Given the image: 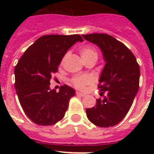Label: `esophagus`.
Returning a JSON list of instances; mask_svg holds the SVG:
<instances>
[{
    "mask_svg": "<svg viewBox=\"0 0 154 154\" xmlns=\"http://www.w3.org/2000/svg\"><path fill=\"white\" fill-rule=\"evenodd\" d=\"M76 95L79 96H82V97H84V96H85V93H82V92H76Z\"/></svg>",
    "mask_w": 154,
    "mask_h": 154,
    "instance_id": "esophagus-1",
    "label": "esophagus"
}]
</instances>
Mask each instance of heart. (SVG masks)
Here are the masks:
<instances>
[{
  "mask_svg": "<svg viewBox=\"0 0 154 154\" xmlns=\"http://www.w3.org/2000/svg\"><path fill=\"white\" fill-rule=\"evenodd\" d=\"M79 53L84 62H87L89 61L97 60L98 53L94 47L90 45H83L80 47ZM69 54H65L62 58L61 64H63ZM92 82V78L89 75H76L72 79V84L78 89H83L85 85L89 84Z\"/></svg>",
  "mask_w": 154,
  "mask_h": 154,
  "instance_id": "b5f03b06",
  "label": "heart"
}]
</instances>
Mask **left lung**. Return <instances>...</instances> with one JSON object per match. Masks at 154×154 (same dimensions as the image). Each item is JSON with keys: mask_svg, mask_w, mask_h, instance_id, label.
Returning <instances> with one entry per match:
<instances>
[{"mask_svg": "<svg viewBox=\"0 0 154 154\" xmlns=\"http://www.w3.org/2000/svg\"><path fill=\"white\" fill-rule=\"evenodd\" d=\"M82 37L100 48L106 62L98 85L103 98L86 109L87 117L99 127L113 126L123 120L133 104L139 89L140 66L132 51L111 35L95 33Z\"/></svg>", "mask_w": 154, "mask_h": 154, "instance_id": "8db88e82", "label": "left lung"}]
</instances>
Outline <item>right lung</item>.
<instances>
[{"mask_svg":"<svg viewBox=\"0 0 154 154\" xmlns=\"http://www.w3.org/2000/svg\"><path fill=\"white\" fill-rule=\"evenodd\" d=\"M82 41L79 35H44L28 48L16 65L14 87L19 102L36 124L51 126L65 116L75 91L64 85L56 92L50 89V80L68 50Z\"/></svg>","mask_w":154,"mask_h":154,"instance_id":"add662e5","label":"right lung"}]
</instances>
